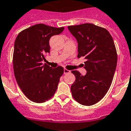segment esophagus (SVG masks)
<instances>
[{"label":"esophagus","instance_id":"1","mask_svg":"<svg viewBox=\"0 0 131 131\" xmlns=\"http://www.w3.org/2000/svg\"><path fill=\"white\" fill-rule=\"evenodd\" d=\"M71 72V71L67 69H64V73L67 74V73H69Z\"/></svg>","mask_w":131,"mask_h":131}]
</instances>
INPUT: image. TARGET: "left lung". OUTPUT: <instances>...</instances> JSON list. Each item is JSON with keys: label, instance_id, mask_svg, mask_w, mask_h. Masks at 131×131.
<instances>
[{"label": "left lung", "instance_id": "obj_1", "mask_svg": "<svg viewBox=\"0 0 131 131\" xmlns=\"http://www.w3.org/2000/svg\"><path fill=\"white\" fill-rule=\"evenodd\" d=\"M78 41V58L86 60L82 75L72 71L75 77L71 86L73 99L83 105H92L105 96L112 84L117 63V50L110 32L92 24L68 26Z\"/></svg>", "mask_w": 131, "mask_h": 131}]
</instances>
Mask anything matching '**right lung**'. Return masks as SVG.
<instances>
[{"instance_id":"add662e5","label":"right lung","mask_w":131,"mask_h":131,"mask_svg":"<svg viewBox=\"0 0 131 131\" xmlns=\"http://www.w3.org/2000/svg\"><path fill=\"white\" fill-rule=\"evenodd\" d=\"M64 29L36 24L16 37L13 53L14 75L21 91L33 102H45L57 90L64 69L61 66L53 69L41 62L50 53V38L60 34Z\"/></svg>"}]
</instances>
